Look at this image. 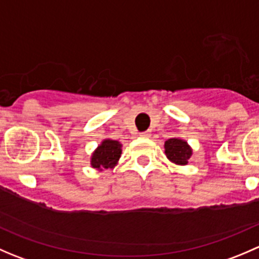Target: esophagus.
Returning a JSON list of instances; mask_svg holds the SVG:
<instances>
[{
  "label": "esophagus",
  "mask_w": 259,
  "mask_h": 259,
  "mask_svg": "<svg viewBox=\"0 0 259 259\" xmlns=\"http://www.w3.org/2000/svg\"><path fill=\"white\" fill-rule=\"evenodd\" d=\"M150 133L149 132H144V133H140V137H143V138H149L150 137Z\"/></svg>",
  "instance_id": "34e87169"
}]
</instances>
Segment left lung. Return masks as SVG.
I'll use <instances>...</instances> for the list:
<instances>
[{
    "label": "left lung",
    "mask_w": 259,
    "mask_h": 259,
    "mask_svg": "<svg viewBox=\"0 0 259 259\" xmlns=\"http://www.w3.org/2000/svg\"><path fill=\"white\" fill-rule=\"evenodd\" d=\"M165 148L166 158L174 164L178 165H187L188 160L192 156L193 150L185 140L179 139V138H171L168 139L164 144Z\"/></svg>",
    "instance_id": "1"
}]
</instances>
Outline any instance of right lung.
Returning a JSON list of instances; mask_svg holds the SVG:
<instances>
[{
	"instance_id": "obj_1",
	"label": "right lung",
	"mask_w": 259,
	"mask_h": 259,
	"mask_svg": "<svg viewBox=\"0 0 259 259\" xmlns=\"http://www.w3.org/2000/svg\"><path fill=\"white\" fill-rule=\"evenodd\" d=\"M121 155V144L116 140L105 139L91 155V166L98 170L114 168Z\"/></svg>"
}]
</instances>
